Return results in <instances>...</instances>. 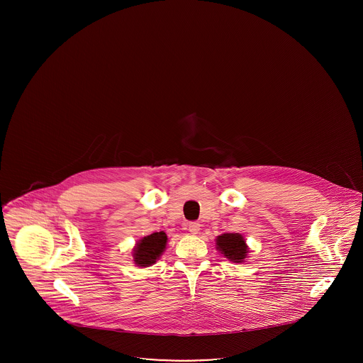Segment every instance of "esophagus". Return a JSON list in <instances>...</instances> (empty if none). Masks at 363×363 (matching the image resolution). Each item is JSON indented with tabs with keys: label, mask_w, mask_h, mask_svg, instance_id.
Returning a JSON list of instances; mask_svg holds the SVG:
<instances>
[{
	"label": "esophagus",
	"mask_w": 363,
	"mask_h": 363,
	"mask_svg": "<svg viewBox=\"0 0 363 363\" xmlns=\"http://www.w3.org/2000/svg\"><path fill=\"white\" fill-rule=\"evenodd\" d=\"M186 227H188L190 234H197L200 231V225L196 223V222H190L186 225Z\"/></svg>",
	"instance_id": "obj_1"
}]
</instances>
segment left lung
Here are the masks:
<instances>
[{
    "label": "left lung",
    "instance_id": "8db88e82",
    "mask_svg": "<svg viewBox=\"0 0 363 363\" xmlns=\"http://www.w3.org/2000/svg\"><path fill=\"white\" fill-rule=\"evenodd\" d=\"M216 249L233 262H243L247 257L249 247L238 233H225L216 238Z\"/></svg>",
    "mask_w": 363,
    "mask_h": 363
}]
</instances>
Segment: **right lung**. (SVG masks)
<instances>
[{
  "label": "right lung",
  "instance_id": "right-lung-1",
  "mask_svg": "<svg viewBox=\"0 0 363 363\" xmlns=\"http://www.w3.org/2000/svg\"><path fill=\"white\" fill-rule=\"evenodd\" d=\"M167 245V235L163 231L152 233L136 243L133 261L138 267H151L162 256Z\"/></svg>",
  "mask_w": 363,
  "mask_h": 363
}]
</instances>
